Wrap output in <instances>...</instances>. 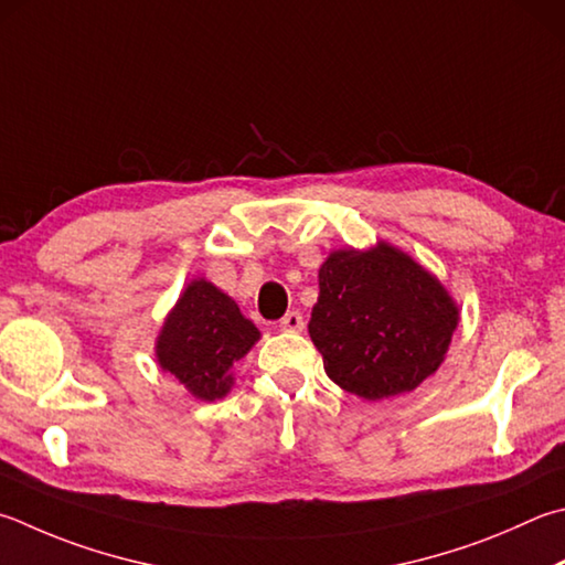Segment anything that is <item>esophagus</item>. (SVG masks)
<instances>
[{"mask_svg":"<svg viewBox=\"0 0 565 565\" xmlns=\"http://www.w3.org/2000/svg\"><path fill=\"white\" fill-rule=\"evenodd\" d=\"M279 328L284 333H301L303 331V316L299 311H289L279 321Z\"/></svg>","mask_w":565,"mask_h":565,"instance_id":"1","label":"esophagus"}]
</instances>
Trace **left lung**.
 Segmentation results:
<instances>
[{"label":"left lung","mask_w":565,"mask_h":565,"mask_svg":"<svg viewBox=\"0 0 565 565\" xmlns=\"http://www.w3.org/2000/svg\"><path fill=\"white\" fill-rule=\"evenodd\" d=\"M459 306L433 271L387 242L335 249L318 269L309 333L335 385L363 399L425 383L452 343Z\"/></svg>","instance_id":"left-lung-1"}]
</instances>
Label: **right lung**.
Listing matches in <instances>:
<instances>
[{
	"label": "right lung",
	"instance_id": "obj_1",
	"mask_svg": "<svg viewBox=\"0 0 565 565\" xmlns=\"http://www.w3.org/2000/svg\"><path fill=\"white\" fill-rule=\"evenodd\" d=\"M262 333L232 296L198 276L180 294L156 338L162 371L175 375L192 397L214 403L234 385V365Z\"/></svg>",
	"mask_w": 565,
	"mask_h": 565
}]
</instances>
